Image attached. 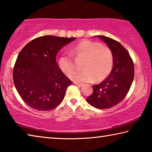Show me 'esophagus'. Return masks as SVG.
I'll return each instance as SVG.
<instances>
[{
  "label": "esophagus",
  "instance_id": "obj_1",
  "mask_svg": "<svg viewBox=\"0 0 152 152\" xmlns=\"http://www.w3.org/2000/svg\"><path fill=\"white\" fill-rule=\"evenodd\" d=\"M74 83L76 85V86H79V87H82V86H83V83H77V82H74Z\"/></svg>",
  "mask_w": 152,
  "mask_h": 152
}]
</instances>
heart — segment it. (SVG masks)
<instances>
[{
  "label": "heart",
  "mask_w": 152,
  "mask_h": 152,
  "mask_svg": "<svg viewBox=\"0 0 152 152\" xmlns=\"http://www.w3.org/2000/svg\"><path fill=\"white\" fill-rule=\"evenodd\" d=\"M72 53L77 58H83V71L71 72L75 68L72 55L65 53L59 58V66L65 74H69V78L77 82H89L94 79L100 81L105 78L111 71L113 65V53L110 48L100 43L89 40H84L77 44Z\"/></svg>",
  "instance_id": "b5f03b06"
}]
</instances>
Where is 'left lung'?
Returning <instances> with one entry per match:
<instances>
[{"instance_id":"1","label":"left lung","mask_w":152,"mask_h":152,"mask_svg":"<svg viewBox=\"0 0 152 152\" xmlns=\"http://www.w3.org/2000/svg\"><path fill=\"white\" fill-rule=\"evenodd\" d=\"M104 41L113 53L112 70L99 84L93 86V94L87 103L95 108L104 110L120 103L128 93L134 78V63L127 50L119 43L105 36H95Z\"/></svg>"}]
</instances>
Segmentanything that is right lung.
I'll return each instance as SVG.
<instances>
[{
	"label": "right lung",
	"instance_id": "add662e5",
	"mask_svg": "<svg viewBox=\"0 0 152 152\" xmlns=\"http://www.w3.org/2000/svg\"><path fill=\"white\" fill-rule=\"evenodd\" d=\"M75 39L42 36L29 42L20 50L13 69V81L20 97L31 107L49 111L63 101L72 81L58 67L56 55Z\"/></svg>",
	"mask_w": 152,
	"mask_h": 152
}]
</instances>
